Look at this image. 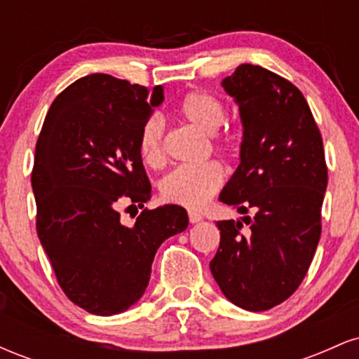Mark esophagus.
Here are the masks:
<instances>
[{"label": "esophagus", "instance_id": "1", "mask_svg": "<svg viewBox=\"0 0 359 359\" xmlns=\"http://www.w3.org/2000/svg\"><path fill=\"white\" fill-rule=\"evenodd\" d=\"M189 221H191L192 224H196V222H201V221H203V214H199L196 211H189Z\"/></svg>", "mask_w": 359, "mask_h": 359}]
</instances>
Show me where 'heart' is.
Listing matches in <instances>:
<instances>
[{
	"label": "heart",
	"mask_w": 359,
	"mask_h": 359,
	"mask_svg": "<svg viewBox=\"0 0 359 359\" xmlns=\"http://www.w3.org/2000/svg\"><path fill=\"white\" fill-rule=\"evenodd\" d=\"M180 118L199 128L221 150L231 151L238 147V135L219 128L224 121L226 109L219 97L204 90H194L180 101ZM163 133L165 126L158 116H151L140 133V154L145 163L158 167L163 163ZM224 170L217 162H204L199 165L177 167L160 180V194L167 203L184 208L201 209L221 189Z\"/></svg>",
	"instance_id": "obj_1"
}]
</instances>
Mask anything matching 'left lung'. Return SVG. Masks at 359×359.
Listing matches in <instances>:
<instances>
[{"label":"left lung","instance_id":"1","mask_svg":"<svg viewBox=\"0 0 359 359\" xmlns=\"http://www.w3.org/2000/svg\"><path fill=\"white\" fill-rule=\"evenodd\" d=\"M221 86L240 108L243 142L219 201L253 216L217 221L209 269L234 306L262 312L297 290L314 258L327 187L323 137L302 93L269 69L241 64Z\"/></svg>","mask_w":359,"mask_h":359}]
</instances>
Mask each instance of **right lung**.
Wrapping results in <instances>:
<instances>
[{"label": "right lung", "mask_w": 359, "mask_h": 359, "mask_svg": "<svg viewBox=\"0 0 359 359\" xmlns=\"http://www.w3.org/2000/svg\"><path fill=\"white\" fill-rule=\"evenodd\" d=\"M163 88L90 74L52 102L35 148L36 233L64 294L96 316L125 312L145 294L156 250L182 233L187 211L144 209L133 226L117 208L150 199L140 133Z\"/></svg>", "instance_id": "obj_1"}]
</instances>
